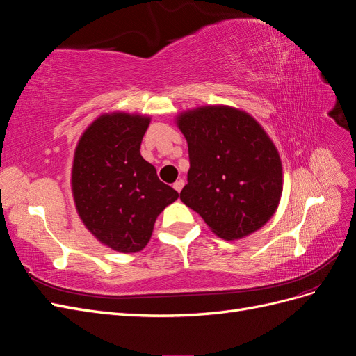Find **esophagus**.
Returning <instances> with one entry per match:
<instances>
[{"mask_svg":"<svg viewBox=\"0 0 356 356\" xmlns=\"http://www.w3.org/2000/svg\"><path fill=\"white\" fill-rule=\"evenodd\" d=\"M182 187H184V181H182V179H178V181L174 182V188H175L178 193L182 190Z\"/></svg>","mask_w":356,"mask_h":356,"instance_id":"34e87169","label":"esophagus"}]
</instances>
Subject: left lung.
I'll return each instance as SVG.
<instances>
[{"label": "left lung", "mask_w": 356, "mask_h": 356, "mask_svg": "<svg viewBox=\"0 0 356 356\" xmlns=\"http://www.w3.org/2000/svg\"><path fill=\"white\" fill-rule=\"evenodd\" d=\"M190 169L179 199L225 241L242 239L273 217L282 196V161L261 124L227 105L178 114Z\"/></svg>", "instance_id": "1"}]
</instances>
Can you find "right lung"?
<instances>
[{
	"label": "right lung",
	"instance_id": "add662e5",
	"mask_svg": "<svg viewBox=\"0 0 356 356\" xmlns=\"http://www.w3.org/2000/svg\"><path fill=\"white\" fill-rule=\"evenodd\" d=\"M149 120L123 111L102 114L83 132L74 152L75 209L86 229L117 252L145 248L160 212L178 199L139 153Z\"/></svg>",
	"mask_w": 356,
	"mask_h": 356
}]
</instances>
